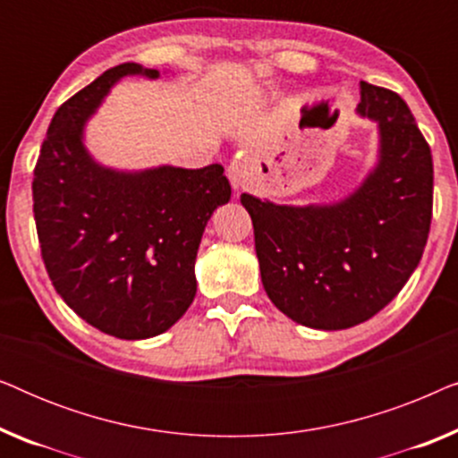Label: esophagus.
Wrapping results in <instances>:
<instances>
[{
	"instance_id": "1",
	"label": "esophagus",
	"mask_w": 458,
	"mask_h": 458,
	"mask_svg": "<svg viewBox=\"0 0 458 458\" xmlns=\"http://www.w3.org/2000/svg\"><path fill=\"white\" fill-rule=\"evenodd\" d=\"M248 174H250L248 158H240V156H237V158L227 166V177L231 181V185H233V190H242V187L248 183Z\"/></svg>"
}]
</instances>
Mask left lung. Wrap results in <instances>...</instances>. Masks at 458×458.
Listing matches in <instances>:
<instances>
[{
	"instance_id": "1",
	"label": "left lung",
	"mask_w": 458,
	"mask_h": 458,
	"mask_svg": "<svg viewBox=\"0 0 458 458\" xmlns=\"http://www.w3.org/2000/svg\"><path fill=\"white\" fill-rule=\"evenodd\" d=\"M356 114L379 131V158L340 202L287 206L242 193L260 277L292 321L337 331L392 302L428 243L434 162L398 93L360 81Z\"/></svg>"
}]
</instances>
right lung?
<instances>
[{
    "label": "right lung",
    "mask_w": 458,
    "mask_h": 458,
    "mask_svg": "<svg viewBox=\"0 0 458 458\" xmlns=\"http://www.w3.org/2000/svg\"><path fill=\"white\" fill-rule=\"evenodd\" d=\"M129 74L160 77L118 64L55 112L35 166L33 212L62 300L104 334L146 340L171 329L196 298L199 242L231 185L221 165L116 171L93 160L85 124Z\"/></svg>",
    "instance_id": "obj_1"
}]
</instances>
